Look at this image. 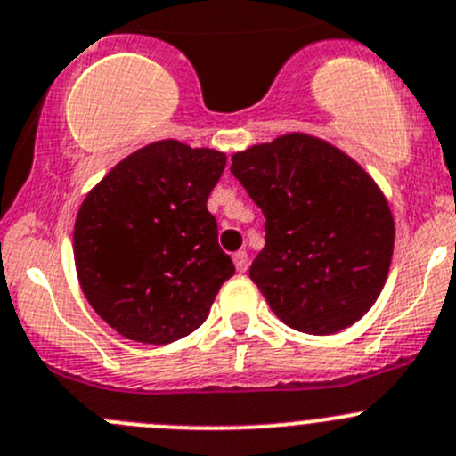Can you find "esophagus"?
Masks as SVG:
<instances>
[{
	"instance_id": "esophagus-1",
	"label": "esophagus",
	"mask_w": 456,
	"mask_h": 456,
	"mask_svg": "<svg viewBox=\"0 0 456 456\" xmlns=\"http://www.w3.org/2000/svg\"><path fill=\"white\" fill-rule=\"evenodd\" d=\"M233 265H236L238 272H247V267H249V256L245 254V251H236L233 254Z\"/></svg>"
}]
</instances>
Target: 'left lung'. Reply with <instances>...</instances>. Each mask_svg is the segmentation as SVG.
Segmentation results:
<instances>
[{
    "label": "left lung",
    "instance_id": "obj_1",
    "mask_svg": "<svg viewBox=\"0 0 456 456\" xmlns=\"http://www.w3.org/2000/svg\"><path fill=\"white\" fill-rule=\"evenodd\" d=\"M232 174L265 216L249 278L272 312L305 334L354 325L386 285L395 220L350 156L305 134L233 153Z\"/></svg>",
    "mask_w": 456,
    "mask_h": 456
}]
</instances>
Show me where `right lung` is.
<instances>
[{
	"label": "right lung",
	"instance_id": "obj_1",
	"mask_svg": "<svg viewBox=\"0 0 456 456\" xmlns=\"http://www.w3.org/2000/svg\"><path fill=\"white\" fill-rule=\"evenodd\" d=\"M227 156L160 140L91 189L73 232L75 269L91 307L122 336L165 346L205 322L233 276L207 198Z\"/></svg>",
	"mask_w": 456,
	"mask_h": 456
}]
</instances>
